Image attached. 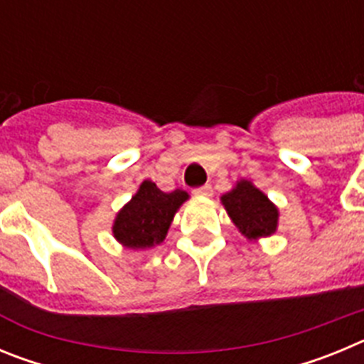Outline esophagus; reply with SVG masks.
I'll return each instance as SVG.
<instances>
[{"instance_id": "34e87169", "label": "esophagus", "mask_w": 364, "mask_h": 364, "mask_svg": "<svg viewBox=\"0 0 364 364\" xmlns=\"http://www.w3.org/2000/svg\"><path fill=\"white\" fill-rule=\"evenodd\" d=\"M193 195H195V197H211V195H213V188H211V186H202V188H197V189H193Z\"/></svg>"}]
</instances>
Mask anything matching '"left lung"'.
<instances>
[{
    "label": "left lung",
    "mask_w": 364,
    "mask_h": 364,
    "mask_svg": "<svg viewBox=\"0 0 364 364\" xmlns=\"http://www.w3.org/2000/svg\"><path fill=\"white\" fill-rule=\"evenodd\" d=\"M220 202L235 228L247 240L272 237L277 231L279 208L252 180H237L233 189L222 195Z\"/></svg>",
    "instance_id": "8db88e82"
}]
</instances>
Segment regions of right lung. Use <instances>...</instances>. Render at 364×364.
<instances>
[{"label":"right lung","instance_id":"right-lung-1","mask_svg":"<svg viewBox=\"0 0 364 364\" xmlns=\"http://www.w3.org/2000/svg\"><path fill=\"white\" fill-rule=\"evenodd\" d=\"M189 200L182 189L164 193L153 180H144L112 222V237L129 250H149L162 244L180 205Z\"/></svg>","mask_w":364,"mask_h":364}]
</instances>
